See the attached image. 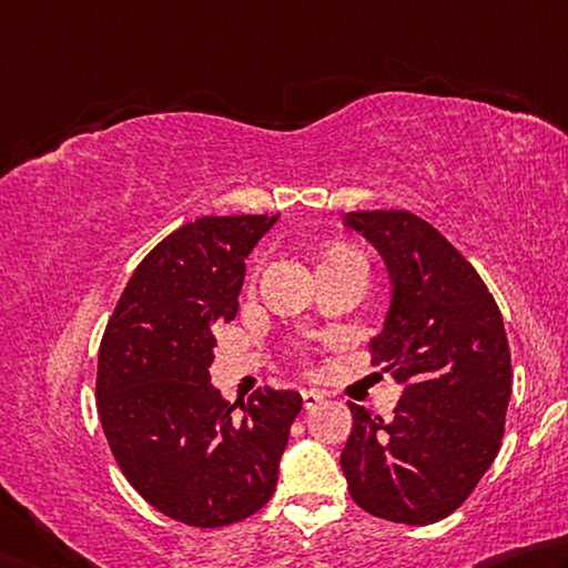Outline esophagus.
Wrapping results in <instances>:
<instances>
[{"instance_id":"esophagus-1","label":"esophagus","mask_w":568,"mask_h":568,"mask_svg":"<svg viewBox=\"0 0 568 568\" xmlns=\"http://www.w3.org/2000/svg\"><path fill=\"white\" fill-rule=\"evenodd\" d=\"M302 399H304V409H316V406L324 402V394L316 392V389H304Z\"/></svg>"}]
</instances>
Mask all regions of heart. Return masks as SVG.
I'll list each match as a JSON object with an SVG mask.
<instances>
[{
  "mask_svg": "<svg viewBox=\"0 0 568 568\" xmlns=\"http://www.w3.org/2000/svg\"><path fill=\"white\" fill-rule=\"evenodd\" d=\"M342 252H352V248H336V252H332L329 256H334V254H342Z\"/></svg>",
  "mask_w": 568,
  "mask_h": 568,
  "instance_id": "1",
  "label": "heart"
}]
</instances>
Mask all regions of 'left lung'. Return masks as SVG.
I'll use <instances>...</instances> for the list:
<instances>
[{"instance_id":"obj_1","label":"left lung","mask_w":568,"mask_h":568,"mask_svg":"<svg viewBox=\"0 0 568 568\" xmlns=\"http://www.w3.org/2000/svg\"><path fill=\"white\" fill-rule=\"evenodd\" d=\"M344 226L389 268L392 302L372 339V359L402 386L389 419L349 402L346 484L352 499L379 519L442 521L499 454L511 399L501 312L476 268L416 214L349 212Z\"/></svg>"}]
</instances>
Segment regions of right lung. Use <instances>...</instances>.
<instances>
[{"label":"right lung","mask_w":568,"mask_h":568,"mask_svg":"<svg viewBox=\"0 0 568 568\" xmlns=\"http://www.w3.org/2000/svg\"><path fill=\"white\" fill-rule=\"evenodd\" d=\"M276 216H202L149 252L99 346L97 409L119 469L174 521L216 529L272 499L296 392L214 389V324L232 322L244 258Z\"/></svg>","instance_id":"right-lung-1"}]
</instances>
